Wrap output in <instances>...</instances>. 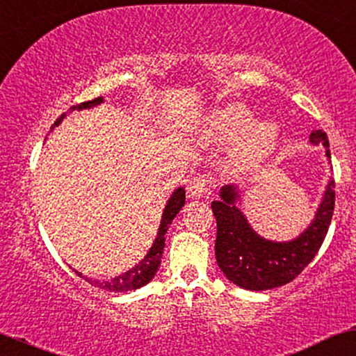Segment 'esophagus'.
<instances>
[{
  "label": "esophagus",
  "mask_w": 356,
  "mask_h": 356,
  "mask_svg": "<svg viewBox=\"0 0 356 356\" xmlns=\"http://www.w3.org/2000/svg\"><path fill=\"white\" fill-rule=\"evenodd\" d=\"M209 192V179H207L205 175H195V177H192L187 184V195L191 197V199H200V197L207 195Z\"/></svg>",
  "instance_id": "esophagus-1"
}]
</instances>
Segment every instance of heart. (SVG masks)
Returning a JSON list of instances; mask_svg holds the SVG:
<instances>
[{
    "instance_id": "1",
    "label": "heart",
    "mask_w": 356,
    "mask_h": 356,
    "mask_svg": "<svg viewBox=\"0 0 356 356\" xmlns=\"http://www.w3.org/2000/svg\"><path fill=\"white\" fill-rule=\"evenodd\" d=\"M205 133L215 141H230L233 165L240 172H250L263 165L276 151L281 126L274 120L253 121V111L243 103H228L211 113Z\"/></svg>"
}]
</instances>
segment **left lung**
<instances>
[{
  "label": "left lung",
  "mask_w": 356,
  "mask_h": 356,
  "mask_svg": "<svg viewBox=\"0 0 356 356\" xmlns=\"http://www.w3.org/2000/svg\"><path fill=\"white\" fill-rule=\"evenodd\" d=\"M309 143L325 146V156L330 159L328 139L322 129H314ZM334 187L335 182L330 177L314 220L299 236L289 241H273L258 235L236 205L243 195L240 188L236 186L220 188V200L211 202L217 218L215 256L228 281L243 289L266 291L298 277L317 254L327 235L334 215Z\"/></svg>",
  "instance_id": "8db88e82"
}]
</instances>
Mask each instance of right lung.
I'll use <instances>...</instances> for the list:
<instances>
[{"mask_svg": "<svg viewBox=\"0 0 356 356\" xmlns=\"http://www.w3.org/2000/svg\"><path fill=\"white\" fill-rule=\"evenodd\" d=\"M103 102H105V98L98 97L92 102H85V103H80V105L72 106L70 111L88 110V108L102 105ZM65 116H67L65 113L62 115L60 118L54 123V126L60 124L62 120H64ZM54 126H52V129H54ZM184 204H186V191H184V187L175 188V191L172 192V195L169 197L168 204H165V207H164L163 217H161V225H159V228H157V235L154 238V241H152V246L149 248V251H147L145 258L139 261L138 264H134V266L131 269H128L126 273L120 274V276L111 277V279H103V281H98V279L83 276V274L79 273L77 269H72V271L77 274V276L83 277L85 281L90 282L92 286L100 287V289H105V291L128 292V291H134V289H139V287L146 286L147 282L152 281V277H154V274L157 273V268H159V264H161V258H163V251L165 246L164 235L168 233L169 225L172 223L175 215L182 210Z\"/></svg>", "mask_w": 356, "mask_h": 356, "instance_id": "1", "label": "right lung"}]
</instances>
